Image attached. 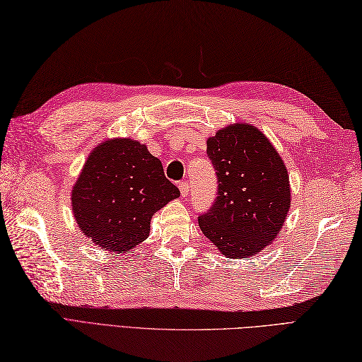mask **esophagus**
Segmentation results:
<instances>
[{"label":"esophagus","instance_id":"esophagus-1","mask_svg":"<svg viewBox=\"0 0 362 362\" xmlns=\"http://www.w3.org/2000/svg\"><path fill=\"white\" fill-rule=\"evenodd\" d=\"M179 189H180V196L182 197H187L189 194V185L188 182H180L179 183Z\"/></svg>","mask_w":362,"mask_h":362}]
</instances>
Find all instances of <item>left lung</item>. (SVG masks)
I'll use <instances>...</instances> for the list:
<instances>
[{
    "instance_id": "1",
    "label": "left lung",
    "mask_w": 362,
    "mask_h": 362,
    "mask_svg": "<svg viewBox=\"0 0 362 362\" xmlns=\"http://www.w3.org/2000/svg\"><path fill=\"white\" fill-rule=\"evenodd\" d=\"M217 199L199 216L202 233L228 258L249 260L272 245L291 208L283 159L260 129L233 124L206 141Z\"/></svg>"
}]
</instances>
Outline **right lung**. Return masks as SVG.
<instances>
[{"label":"right lung","instance_id":"obj_1","mask_svg":"<svg viewBox=\"0 0 362 362\" xmlns=\"http://www.w3.org/2000/svg\"><path fill=\"white\" fill-rule=\"evenodd\" d=\"M179 196L146 145L119 137L90 153L71 189V209L93 243L124 254L150 235L154 212Z\"/></svg>","mask_w":362,"mask_h":362}]
</instances>
